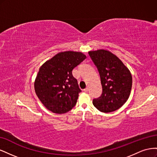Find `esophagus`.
I'll return each instance as SVG.
<instances>
[{
	"label": "esophagus",
	"instance_id": "1",
	"mask_svg": "<svg viewBox=\"0 0 157 157\" xmlns=\"http://www.w3.org/2000/svg\"><path fill=\"white\" fill-rule=\"evenodd\" d=\"M88 91V87H86V88H84V92H87Z\"/></svg>",
	"mask_w": 157,
	"mask_h": 157
}]
</instances>
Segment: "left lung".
I'll return each instance as SVG.
<instances>
[{
  "instance_id": "left-lung-1",
  "label": "left lung",
  "mask_w": 157,
  "mask_h": 157,
  "mask_svg": "<svg viewBox=\"0 0 157 157\" xmlns=\"http://www.w3.org/2000/svg\"><path fill=\"white\" fill-rule=\"evenodd\" d=\"M88 54L98 68L103 88L101 96L93 99V105L103 113L115 111L130 96L132 85L130 71L117 56L108 50L90 51Z\"/></svg>"
}]
</instances>
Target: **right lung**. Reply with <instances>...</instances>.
I'll return each instance as SVG.
<instances>
[{"instance_id": "right-lung-1", "label": "right lung", "mask_w": 157, "mask_h": 157, "mask_svg": "<svg viewBox=\"0 0 157 157\" xmlns=\"http://www.w3.org/2000/svg\"><path fill=\"white\" fill-rule=\"evenodd\" d=\"M86 58L82 52H62L40 67L35 80V90L49 111L63 114L75 107L81 90L72 71Z\"/></svg>"}]
</instances>
